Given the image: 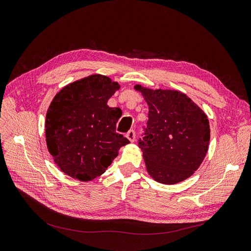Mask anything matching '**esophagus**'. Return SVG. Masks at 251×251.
<instances>
[{"mask_svg": "<svg viewBox=\"0 0 251 251\" xmlns=\"http://www.w3.org/2000/svg\"><path fill=\"white\" fill-rule=\"evenodd\" d=\"M126 137L130 140V143H133V141L135 140V132H134V130H129V131L126 134Z\"/></svg>", "mask_w": 251, "mask_h": 251, "instance_id": "obj_1", "label": "esophagus"}]
</instances>
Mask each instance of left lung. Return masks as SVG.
Masks as SVG:
<instances>
[{"instance_id": "left-lung-1", "label": "left lung", "mask_w": 251, "mask_h": 251, "mask_svg": "<svg viewBox=\"0 0 251 251\" xmlns=\"http://www.w3.org/2000/svg\"><path fill=\"white\" fill-rule=\"evenodd\" d=\"M149 105L146 136L138 143L150 176L163 184L186 180L208 151L207 115L190 97L174 89L135 85Z\"/></svg>"}]
</instances>
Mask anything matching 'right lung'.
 <instances>
[{"mask_svg": "<svg viewBox=\"0 0 251 251\" xmlns=\"http://www.w3.org/2000/svg\"><path fill=\"white\" fill-rule=\"evenodd\" d=\"M120 87L95 74L68 84L54 96L46 114L45 137L48 151L64 174L91 181L129 144L116 133L119 110L106 104Z\"/></svg>", "mask_w": 251, "mask_h": 251, "instance_id": "add662e5", "label": "right lung"}]
</instances>
